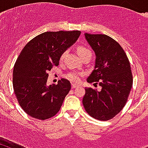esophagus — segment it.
Here are the masks:
<instances>
[{
  "instance_id": "1",
  "label": "esophagus",
  "mask_w": 148,
  "mask_h": 148,
  "mask_svg": "<svg viewBox=\"0 0 148 148\" xmlns=\"http://www.w3.org/2000/svg\"><path fill=\"white\" fill-rule=\"evenodd\" d=\"M71 87H72V89H75V88H77V87H78V86H77V85H76V84H72V86H71Z\"/></svg>"
}]
</instances>
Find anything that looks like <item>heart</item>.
<instances>
[{
    "label": "heart",
    "mask_w": 148,
    "mask_h": 148,
    "mask_svg": "<svg viewBox=\"0 0 148 148\" xmlns=\"http://www.w3.org/2000/svg\"><path fill=\"white\" fill-rule=\"evenodd\" d=\"M77 51H78V54L80 55L81 57L82 58L84 55H87V54H91L92 55V52L90 51V49L86 47H85V46H80L78 49H77ZM65 53L66 52H63L62 54L60 56V59H62V58H64L65 56ZM82 73H80V72H75V71H73V72H70V73H68L66 74V77H67L69 80H71V82H77L78 81L81 79V77L82 76Z\"/></svg>",
    "instance_id": "1"
}]
</instances>
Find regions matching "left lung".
I'll return each instance as SVG.
<instances>
[{
  "instance_id": "1",
  "label": "left lung",
  "mask_w": 148,
  "mask_h": 148,
  "mask_svg": "<svg viewBox=\"0 0 148 148\" xmlns=\"http://www.w3.org/2000/svg\"><path fill=\"white\" fill-rule=\"evenodd\" d=\"M96 54L95 66L87 78L101 90L86 88L82 103L88 114L98 121H109L126 105L133 77L124 49L116 40L102 34H85Z\"/></svg>"
}]
</instances>
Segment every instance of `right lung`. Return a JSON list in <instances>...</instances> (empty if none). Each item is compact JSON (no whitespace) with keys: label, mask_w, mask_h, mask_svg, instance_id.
<instances>
[{"label":"right lung","mask_w":148,"mask_h":148,"mask_svg":"<svg viewBox=\"0 0 148 148\" xmlns=\"http://www.w3.org/2000/svg\"><path fill=\"white\" fill-rule=\"evenodd\" d=\"M80 34V31L43 32L21 51L13 68L12 85L18 103L32 117L44 121L59 111L71 82L62 78L57 85L47 86V72L58 66L62 54Z\"/></svg>","instance_id":"add662e5"}]
</instances>
